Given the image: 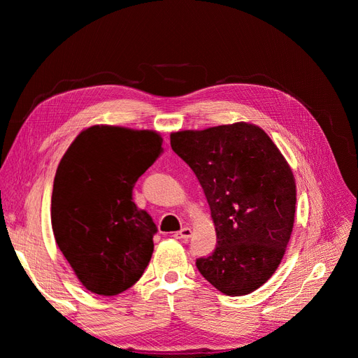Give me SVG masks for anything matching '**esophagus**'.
Wrapping results in <instances>:
<instances>
[{
	"label": "esophagus",
	"instance_id": "esophagus-1",
	"mask_svg": "<svg viewBox=\"0 0 358 358\" xmlns=\"http://www.w3.org/2000/svg\"><path fill=\"white\" fill-rule=\"evenodd\" d=\"M191 236H192V230L189 229V227H183V229H182L180 231H176V233H175L176 239H189Z\"/></svg>",
	"mask_w": 358,
	"mask_h": 358
}]
</instances>
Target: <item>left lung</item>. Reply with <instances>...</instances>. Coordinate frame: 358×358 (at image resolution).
I'll use <instances>...</instances> for the list:
<instances>
[{
  "mask_svg": "<svg viewBox=\"0 0 358 358\" xmlns=\"http://www.w3.org/2000/svg\"><path fill=\"white\" fill-rule=\"evenodd\" d=\"M197 176L216 231V248L197 258L203 278L227 296H245L275 273L289 242L296 182L262 128L236 122L170 136Z\"/></svg>",
  "mask_w": 358,
  "mask_h": 358,
  "instance_id": "8db88e82",
  "label": "left lung"
}]
</instances>
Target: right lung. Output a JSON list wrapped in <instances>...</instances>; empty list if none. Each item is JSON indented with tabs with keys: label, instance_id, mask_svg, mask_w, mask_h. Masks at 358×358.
<instances>
[{
	"label": "right lung",
	"instance_id": "1",
	"mask_svg": "<svg viewBox=\"0 0 358 358\" xmlns=\"http://www.w3.org/2000/svg\"><path fill=\"white\" fill-rule=\"evenodd\" d=\"M155 131L110 125L85 129L64 154L52 191V230L86 289L131 288L154 252L155 222L133 201L137 179L162 154Z\"/></svg>",
	"mask_w": 358,
	"mask_h": 358
}]
</instances>
